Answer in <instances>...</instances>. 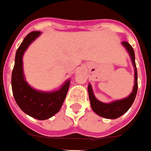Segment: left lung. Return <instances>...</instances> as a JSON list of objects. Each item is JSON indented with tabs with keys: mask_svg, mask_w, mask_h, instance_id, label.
<instances>
[{
	"mask_svg": "<svg viewBox=\"0 0 151 151\" xmlns=\"http://www.w3.org/2000/svg\"><path fill=\"white\" fill-rule=\"evenodd\" d=\"M122 45L126 48L127 52L129 55L133 68H134V85H133V91L130 93V95L124 99L111 101L109 103H105V102H102L96 99V97L94 95L91 84H88V87L89 100H90L91 106L93 111H95L98 116L103 117V118L110 119H115L119 118L128 111L129 109L131 107V105H133V101L135 100L137 89H138L137 70L135 63L134 50H133V47L130 46V44L128 43L127 42H122Z\"/></svg>",
	"mask_w": 151,
	"mask_h": 151,
	"instance_id": "left-lung-1",
	"label": "left lung"
}]
</instances>
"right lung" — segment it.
Wrapping results in <instances>:
<instances>
[{"mask_svg": "<svg viewBox=\"0 0 151 151\" xmlns=\"http://www.w3.org/2000/svg\"><path fill=\"white\" fill-rule=\"evenodd\" d=\"M41 34V32H32L26 35L18 47L12 71V87L18 107L32 118L45 120L60 111L67 96L70 80H67L59 89L51 91L35 89L26 81L23 70V56L29 46Z\"/></svg>", "mask_w": 151, "mask_h": 151, "instance_id": "1", "label": "right lung"}]
</instances>
